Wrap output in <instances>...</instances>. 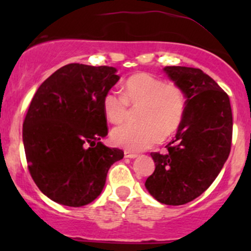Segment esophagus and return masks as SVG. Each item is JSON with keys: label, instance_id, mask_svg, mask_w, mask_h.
Returning <instances> with one entry per match:
<instances>
[{"label": "esophagus", "instance_id": "1", "mask_svg": "<svg viewBox=\"0 0 251 251\" xmlns=\"http://www.w3.org/2000/svg\"><path fill=\"white\" fill-rule=\"evenodd\" d=\"M125 158H128V159H135V158H137V154L136 153H131V151H125Z\"/></svg>", "mask_w": 251, "mask_h": 251}]
</instances>
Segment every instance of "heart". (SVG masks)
Segmentation results:
<instances>
[{"label":"heart","mask_w":251,"mask_h":251,"mask_svg":"<svg viewBox=\"0 0 251 251\" xmlns=\"http://www.w3.org/2000/svg\"><path fill=\"white\" fill-rule=\"evenodd\" d=\"M127 105H140V123L118 126L111 131L110 140L126 151H141L176 132L186 110V98L178 86L149 73H138L124 81L121 95L108 91L102 100L104 116L113 124L125 120Z\"/></svg>","instance_id":"b5f03b06"}]
</instances>
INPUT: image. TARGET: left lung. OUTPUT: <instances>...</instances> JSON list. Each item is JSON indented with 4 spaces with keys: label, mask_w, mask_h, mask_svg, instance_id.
Here are the masks:
<instances>
[{
    "label": "left lung",
    "mask_w": 251,
    "mask_h": 251,
    "mask_svg": "<svg viewBox=\"0 0 251 251\" xmlns=\"http://www.w3.org/2000/svg\"><path fill=\"white\" fill-rule=\"evenodd\" d=\"M164 72L186 97L176 138L165 154L151 153L155 170L146 186L166 205H183L215 181L231 151L233 118L227 93L201 69L165 67Z\"/></svg>",
    "instance_id": "obj_1"
}]
</instances>
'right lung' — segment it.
I'll list each match as a JSON object with an SVG mask.
<instances>
[{
	"label": "right lung",
	"mask_w": 251,
	"mask_h": 251,
	"mask_svg": "<svg viewBox=\"0 0 251 251\" xmlns=\"http://www.w3.org/2000/svg\"><path fill=\"white\" fill-rule=\"evenodd\" d=\"M113 67L68 64L37 88L23 124L27 168L40 191L67 206H83L104 188L124 151L100 142L108 135L102 108L119 81Z\"/></svg>",
	"instance_id": "obj_1"
}]
</instances>
